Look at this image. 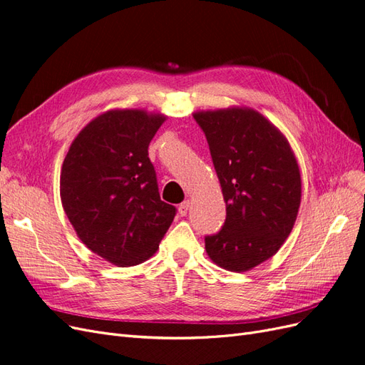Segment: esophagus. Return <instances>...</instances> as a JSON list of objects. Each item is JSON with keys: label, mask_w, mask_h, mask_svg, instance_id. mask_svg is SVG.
<instances>
[{"label": "esophagus", "mask_w": 365, "mask_h": 365, "mask_svg": "<svg viewBox=\"0 0 365 365\" xmlns=\"http://www.w3.org/2000/svg\"><path fill=\"white\" fill-rule=\"evenodd\" d=\"M189 207H190V202H189V201L181 202L180 207H178V213H180L181 216H185L187 212H189Z\"/></svg>", "instance_id": "esophagus-1"}]
</instances>
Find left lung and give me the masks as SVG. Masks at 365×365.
I'll return each mask as SVG.
<instances>
[{"instance_id":"left-lung-1","label":"left lung","mask_w":365,"mask_h":365,"mask_svg":"<svg viewBox=\"0 0 365 365\" xmlns=\"http://www.w3.org/2000/svg\"><path fill=\"white\" fill-rule=\"evenodd\" d=\"M204 130L227 204L205 251L220 268L244 272L272 257L289 236L302 201V178L288 140L250 108L193 114Z\"/></svg>"}]
</instances>
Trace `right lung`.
Returning <instances> with one entry per match:
<instances>
[{"label": "right lung", "instance_id": "obj_1", "mask_svg": "<svg viewBox=\"0 0 365 365\" xmlns=\"http://www.w3.org/2000/svg\"><path fill=\"white\" fill-rule=\"evenodd\" d=\"M164 120L141 109L108 111L79 132L62 164L61 200L73 228L117 267L148 260L176 215L161 201L148 153Z\"/></svg>", "mask_w": 365, "mask_h": 365}]
</instances>
